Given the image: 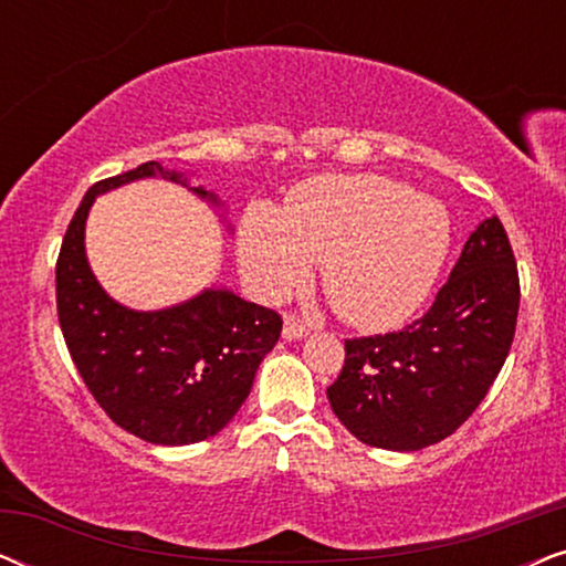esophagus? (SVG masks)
Returning <instances> with one entry per match:
<instances>
[{
	"label": "esophagus",
	"instance_id": "1",
	"mask_svg": "<svg viewBox=\"0 0 566 566\" xmlns=\"http://www.w3.org/2000/svg\"><path fill=\"white\" fill-rule=\"evenodd\" d=\"M308 335V324H304L301 319H296L293 314H285V322H283V337L285 339H301Z\"/></svg>",
	"mask_w": 566,
	"mask_h": 566
}]
</instances>
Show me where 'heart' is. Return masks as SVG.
<instances>
[{"instance_id": "heart-1", "label": "heart", "mask_w": 566, "mask_h": 566, "mask_svg": "<svg viewBox=\"0 0 566 566\" xmlns=\"http://www.w3.org/2000/svg\"><path fill=\"white\" fill-rule=\"evenodd\" d=\"M451 219L438 200L378 175H332L293 192L283 211L252 206L239 265L260 296L281 298L322 262V285L343 319L389 327L407 319L443 268Z\"/></svg>"}]
</instances>
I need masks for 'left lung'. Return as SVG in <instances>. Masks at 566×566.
Masks as SVG:
<instances>
[{
    "label": "left lung",
    "mask_w": 566,
    "mask_h": 566,
    "mask_svg": "<svg viewBox=\"0 0 566 566\" xmlns=\"http://www.w3.org/2000/svg\"><path fill=\"white\" fill-rule=\"evenodd\" d=\"M521 283L497 216L479 223L428 314L401 332L345 339L327 389L360 443L420 451L451 436L486 397L513 345Z\"/></svg>",
    "instance_id": "obj_1"
}]
</instances>
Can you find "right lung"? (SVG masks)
I'll list each match as a JSON object with an SVG mask.
<instances>
[{
	"label": "right lung",
	"mask_w": 566,
	"mask_h": 566,
	"mask_svg": "<svg viewBox=\"0 0 566 566\" xmlns=\"http://www.w3.org/2000/svg\"><path fill=\"white\" fill-rule=\"evenodd\" d=\"M146 177L190 188L188 175L159 161L92 185L61 242L59 324L76 370L115 424L154 446H190L239 412L283 319L227 289H206L159 312H136L107 296L84 252V223L97 196ZM190 190L219 206L213 192Z\"/></svg>",
	"instance_id": "obj_1"
}]
</instances>
